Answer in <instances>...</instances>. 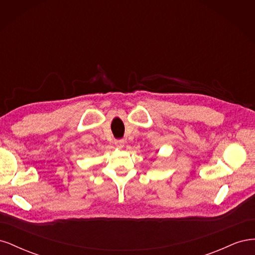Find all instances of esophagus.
<instances>
[{
	"label": "esophagus",
	"mask_w": 255,
	"mask_h": 255,
	"mask_svg": "<svg viewBox=\"0 0 255 255\" xmlns=\"http://www.w3.org/2000/svg\"><path fill=\"white\" fill-rule=\"evenodd\" d=\"M115 144L118 146V148H123L125 146V140L119 139V140H115Z\"/></svg>",
	"instance_id": "esophagus-1"
}]
</instances>
